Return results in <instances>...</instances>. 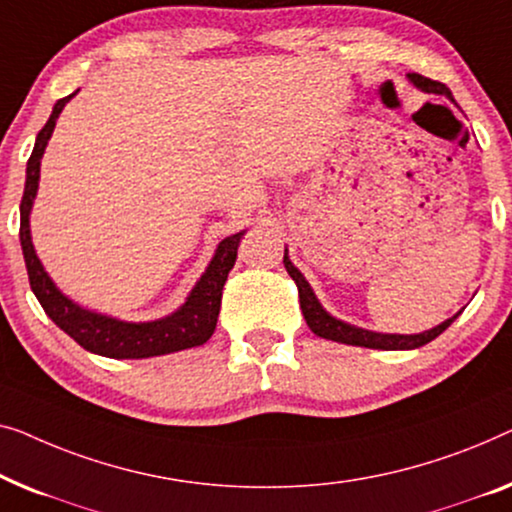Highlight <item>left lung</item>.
<instances>
[{"mask_svg":"<svg viewBox=\"0 0 512 512\" xmlns=\"http://www.w3.org/2000/svg\"><path fill=\"white\" fill-rule=\"evenodd\" d=\"M408 81L415 85L417 90L427 92V95H443L452 102V92L445 88L443 83L431 81V78H424L420 74H408ZM283 264L287 273H290L294 283L299 287V304H301V313H304L306 325L311 327L315 336L327 338V341H336V343H345V345H359V348H373V350H415L427 345L429 341H434L436 336H441L445 329H448L452 322L459 318V313L452 315L441 325L431 327L427 331H420V334H383V331H371V329H362L350 325V322H343L331 315L325 306L320 304V299L315 297L313 287L308 285V280L304 278L297 266L292 264L290 255H283Z\"/></svg>","mask_w":512,"mask_h":512,"instance_id":"obj_1","label":"left lung"}]
</instances>
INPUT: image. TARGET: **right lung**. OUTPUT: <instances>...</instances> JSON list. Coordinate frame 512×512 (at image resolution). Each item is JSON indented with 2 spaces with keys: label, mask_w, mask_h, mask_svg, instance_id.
<instances>
[{
  "label": "right lung",
  "mask_w": 512,
  "mask_h": 512,
  "mask_svg": "<svg viewBox=\"0 0 512 512\" xmlns=\"http://www.w3.org/2000/svg\"><path fill=\"white\" fill-rule=\"evenodd\" d=\"M74 95L60 99L53 106V113H50L48 122L37 134V143H34L30 160H27L25 192L23 201H20V246H23L32 292L37 294L39 304L48 318L64 334L74 338L81 348L95 352V355L111 359H146L204 345L215 331L222 301V287H225V280L236 262V250H239V243L243 234H246V229L227 236V239L218 243L206 271L201 273V278L194 283L190 294H187L183 304L174 313L148 322H127L113 318V315L78 306L76 301H71L67 294L60 292V287L53 283V278L43 269L32 243L30 215L39 192L41 157L46 153L50 136H53L57 118H60L62 109Z\"/></svg>",
  "instance_id": "1"
}]
</instances>
